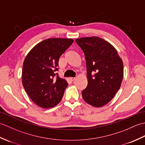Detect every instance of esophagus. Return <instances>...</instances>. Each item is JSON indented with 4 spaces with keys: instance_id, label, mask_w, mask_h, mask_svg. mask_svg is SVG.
<instances>
[{
    "instance_id": "esophagus-1",
    "label": "esophagus",
    "mask_w": 145,
    "mask_h": 145,
    "mask_svg": "<svg viewBox=\"0 0 145 145\" xmlns=\"http://www.w3.org/2000/svg\"><path fill=\"white\" fill-rule=\"evenodd\" d=\"M69 78L71 81H73L75 79V77H70Z\"/></svg>"
}]
</instances>
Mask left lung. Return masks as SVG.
Returning a JSON list of instances; mask_svg holds the SVG:
<instances>
[{
    "label": "left lung",
    "instance_id": "1",
    "mask_svg": "<svg viewBox=\"0 0 145 145\" xmlns=\"http://www.w3.org/2000/svg\"><path fill=\"white\" fill-rule=\"evenodd\" d=\"M75 42L85 57L88 85L82 91L84 100L100 107L112 100L120 88L123 65L116 49L98 37H84Z\"/></svg>",
    "mask_w": 145,
    "mask_h": 145
}]
</instances>
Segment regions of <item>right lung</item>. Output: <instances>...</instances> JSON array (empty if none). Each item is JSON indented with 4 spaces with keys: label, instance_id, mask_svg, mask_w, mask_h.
I'll return each instance as SVG.
<instances>
[{
    "label": "right lung",
    "instance_id": "add662e5",
    "mask_svg": "<svg viewBox=\"0 0 145 145\" xmlns=\"http://www.w3.org/2000/svg\"><path fill=\"white\" fill-rule=\"evenodd\" d=\"M71 39L52 38L36 45L27 54L22 68V84L27 93L37 105L52 108L60 102L68 86L60 78L59 58L73 44Z\"/></svg>",
    "mask_w": 145,
    "mask_h": 145
}]
</instances>
